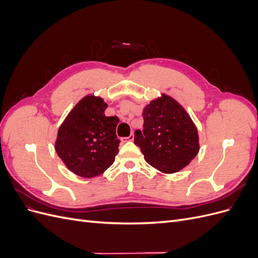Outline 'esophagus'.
<instances>
[{
    "label": "esophagus",
    "mask_w": 258,
    "mask_h": 258,
    "mask_svg": "<svg viewBox=\"0 0 258 258\" xmlns=\"http://www.w3.org/2000/svg\"><path fill=\"white\" fill-rule=\"evenodd\" d=\"M134 139H135V136L134 135H130L128 138H122L121 139V141L122 142H127V141H134Z\"/></svg>",
    "instance_id": "obj_1"
}]
</instances>
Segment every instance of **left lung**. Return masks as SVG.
<instances>
[{"label":"left lung","instance_id":"obj_1","mask_svg":"<svg viewBox=\"0 0 258 258\" xmlns=\"http://www.w3.org/2000/svg\"><path fill=\"white\" fill-rule=\"evenodd\" d=\"M143 132H135V144L141 148L148 165L162 173L178 172L199 153L196 124L185 108L166 93L143 108Z\"/></svg>","mask_w":258,"mask_h":258}]
</instances>
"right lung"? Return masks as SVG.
Listing matches in <instances>:
<instances>
[{
  "mask_svg": "<svg viewBox=\"0 0 258 258\" xmlns=\"http://www.w3.org/2000/svg\"><path fill=\"white\" fill-rule=\"evenodd\" d=\"M107 103L87 95L75 104L59 127L54 150L74 174L91 178L102 174L115 161L119 140L117 117H107Z\"/></svg>",
  "mask_w": 258,
  "mask_h": 258,
  "instance_id": "1",
  "label": "right lung"
}]
</instances>
